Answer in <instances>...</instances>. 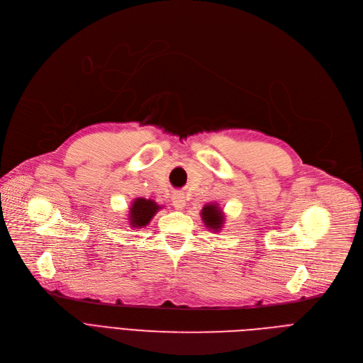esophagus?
Masks as SVG:
<instances>
[{
	"label": "esophagus",
	"instance_id": "obj_1",
	"mask_svg": "<svg viewBox=\"0 0 363 363\" xmlns=\"http://www.w3.org/2000/svg\"><path fill=\"white\" fill-rule=\"evenodd\" d=\"M172 203H174V206L177 208H179V211H182V208L185 207V197H184V194L177 193V194L172 196Z\"/></svg>",
	"mask_w": 363,
	"mask_h": 363
}]
</instances>
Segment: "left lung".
Returning <instances> with one entry per match:
<instances>
[{
  "instance_id": "obj_1",
  "label": "left lung",
  "mask_w": 363,
  "mask_h": 363,
  "mask_svg": "<svg viewBox=\"0 0 363 363\" xmlns=\"http://www.w3.org/2000/svg\"><path fill=\"white\" fill-rule=\"evenodd\" d=\"M201 219L207 228H211L213 231H219L223 225V212L219 208V206L215 204H206L201 208Z\"/></svg>"
}]
</instances>
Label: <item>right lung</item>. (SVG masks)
<instances>
[{"label":"right lung","instance_id":"1","mask_svg":"<svg viewBox=\"0 0 363 363\" xmlns=\"http://www.w3.org/2000/svg\"><path fill=\"white\" fill-rule=\"evenodd\" d=\"M160 211V206L147 199H135L132 201V206L129 208V223L133 228H143L150 223L157 212Z\"/></svg>","mask_w":363,"mask_h":363}]
</instances>
